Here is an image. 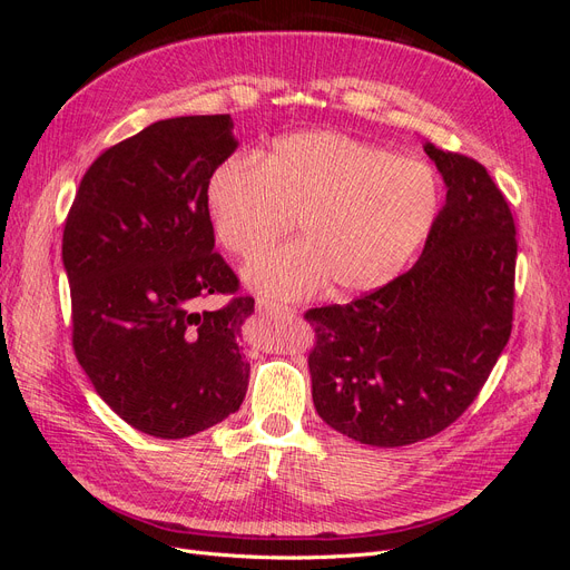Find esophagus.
Returning <instances> with one entry per match:
<instances>
[{
	"instance_id": "34e87169",
	"label": "esophagus",
	"mask_w": 570,
	"mask_h": 570,
	"mask_svg": "<svg viewBox=\"0 0 570 570\" xmlns=\"http://www.w3.org/2000/svg\"><path fill=\"white\" fill-rule=\"evenodd\" d=\"M256 312L258 314H289L292 308H287L285 304H278V302H271V299H258Z\"/></svg>"
}]
</instances>
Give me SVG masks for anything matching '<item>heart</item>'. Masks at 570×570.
Masks as SVG:
<instances>
[{
	"label": "heart",
	"mask_w": 570,
	"mask_h": 570,
	"mask_svg": "<svg viewBox=\"0 0 570 570\" xmlns=\"http://www.w3.org/2000/svg\"><path fill=\"white\" fill-rule=\"evenodd\" d=\"M204 202L216 239L239 258L299 220L304 243L245 266L256 292L299 299L327 281L354 295L396 278L435 226L440 183L423 161L342 132L304 130L275 140L258 161L235 154L216 164Z\"/></svg>",
	"instance_id": "1"
}]
</instances>
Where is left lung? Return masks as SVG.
<instances>
[{
	"instance_id": "8db88e82",
	"label": "left lung",
	"mask_w": 570,
	"mask_h": 570,
	"mask_svg": "<svg viewBox=\"0 0 570 570\" xmlns=\"http://www.w3.org/2000/svg\"><path fill=\"white\" fill-rule=\"evenodd\" d=\"M446 202L406 273L350 304L308 308L318 416L361 444L404 446L450 428L504 352L515 223L488 168L425 145Z\"/></svg>"
}]
</instances>
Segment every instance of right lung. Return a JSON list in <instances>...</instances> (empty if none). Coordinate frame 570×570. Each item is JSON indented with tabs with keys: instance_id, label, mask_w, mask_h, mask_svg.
I'll list each match as a JSON object with an SVG mask.
<instances>
[{
	"instance_id": "add662e5",
	"label": "right lung",
	"mask_w": 570,
	"mask_h": 570,
	"mask_svg": "<svg viewBox=\"0 0 570 570\" xmlns=\"http://www.w3.org/2000/svg\"><path fill=\"white\" fill-rule=\"evenodd\" d=\"M237 149L233 118L180 116L101 151L63 226L73 352L120 419L164 440L189 438L243 404L249 364L239 327L254 312L214 252L204 187ZM209 294H233L197 313Z\"/></svg>"
}]
</instances>
